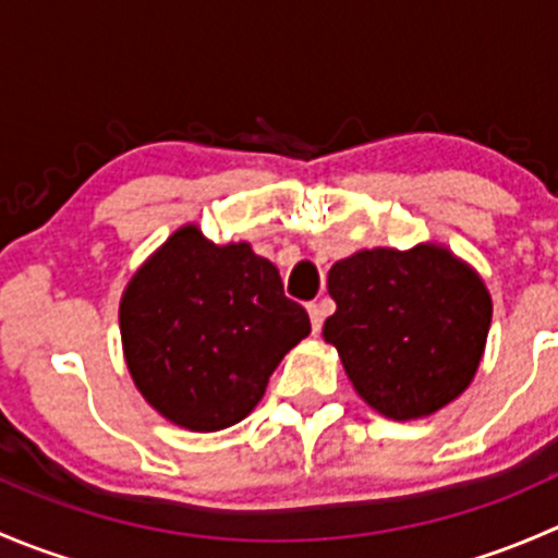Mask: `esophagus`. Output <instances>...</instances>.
<instances>
[{"label": "esophagus", "mask_w": 558, "mask_h": 558, "mask_svg": "<svg viewBox=\"0 0 558 558\" xmlns=\"http://www.w3.org/2000/svg\"><path fill=\"white\" fill-rule=\"evenodd\" d=\"M307 313H311V324H313V331H318L320 326H324L326 302H311V305H307Z\"/></svg>", "instance_id": "obj_1"}]
</instances>
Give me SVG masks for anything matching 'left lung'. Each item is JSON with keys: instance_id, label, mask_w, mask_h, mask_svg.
I'll use <instances>...</instances> for the list:
<instances>
[{"instance_id": "left-lung-1", "label": "left lung", "mask_w": 558, "mask_h": 558, "mask_svg": "<svg viewBox=\"0 0 558 558\" xmlns=\"http://www.w3.org/2000/svg\"><path fill=\"white\" fill-rule=\"evenodd\" d=\"M337 348L359 397L386 418L437 413L475 378L492 326L481 275L435 243L373 247L329 269Z\"/></svg>"}]
</instances>
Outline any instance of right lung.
I'll use <instances>...</instances> for the list:
<instances>
[{"mask_svg":"<svg viewBox=\"0 0 558 558\" xmlns=\"http://www.w3.org/2000/svg\"><path fill=\"white\" fill-rule=\"evenodd\" d=\"M118 318L134 386L191 432L243 421L280 359L311 335L272 262L247 243H210L194 223L134 272Z\"/></svg>","mask_w":558,"mask_h":558,"instance_id":"add662e5","label":"right lung"}]
</instances>
